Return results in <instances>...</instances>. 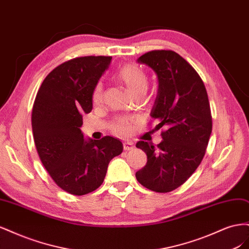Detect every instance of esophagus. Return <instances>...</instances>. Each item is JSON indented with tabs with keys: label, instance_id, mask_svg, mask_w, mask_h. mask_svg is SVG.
<instances>
[{
	"label": "esophagus",
	"instance_id": "34e87169",
	"mask_svg": "<svg viewBox=\"0 0 249 249\" xmlns=\"http://www.w3.org/2000/svg\"><path fill=\"white\" fill-rule=\"evenodd\" d=\"M135 146L133 145L132 142H124V150H131L133 149Z\"/></svg>",
	"mask_w": 249,
	"mask_h": 249
}]
</instances>
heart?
I'll list each match as a JSON object with an SVG mask.
<instances>
[{
    "label": "heart",
    "mask_w": 249,
    "mask_h": 249,
    "mask_svg": "<svg viewBox=\"0 0 249 249\" xmlns=\"http://www.w3.org/2000/svg\"><path fill=\"white\" fill-rule=\"evenodd\" d=\"M115 78L126 87L129 92L135 96L144 94L148 87V77L146 71L137 64H125L119 67L115 72ZM92 101L99 104L103 100V86L97 83L92 90ZM111 131L117 136H125L131 131V123L129 119L120 118L111 124Z\"/></svg>",
    "instance_id": "b5f03b06"
}]
</instances>
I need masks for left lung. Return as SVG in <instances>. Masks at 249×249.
Segmentation results:
<instances>
[{"mask_svg": "<svg viewBox=\"0 0 249 249\" xmlns=\"http://www.w3.org/2000/svg\"><path fill=\"white\" fill-rule=\"evenodd\" d=\"M137 61L157 73L159 90L150 116L159 123L155 129L166 130L157 146L137 142L147 162L136 178L149 190L166 193L183 185L206 154L213 125L209 97L197 71L178 53L155 50Z\"/></svg>", "mask_w": 249, "mask_h": 249, "instance_id": "left-lung-1", "label": "left lung"}]
</instances>
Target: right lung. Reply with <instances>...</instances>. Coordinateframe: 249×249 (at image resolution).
Returning a JSON list of instances; mask_svg holds the SVG:
<instances>
[{
	"mask_svg": "<svg viewBox=\"0 0 249 249\" xmlns=\"http://www.w3.org/2000/svg\"><path fill=\"white\" fill-rule=\"evenodd\" d=\"M110 56H85L53 70L37 92L32 130L37 153L55 184L72 195L99 188L123 143L105 136L86 141L80 127L82 115L92 110V90L110 64Z\"/></svg>",
	"mask_w": 249,
	"mask_h": 249,
	"instance_id": "1",
	"label": "right lung"
}]
</instances>
